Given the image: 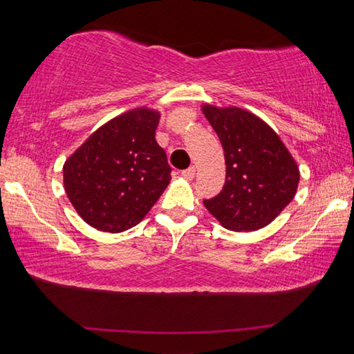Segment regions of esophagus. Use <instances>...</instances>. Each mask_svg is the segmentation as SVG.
Wrapping results in <instances>:
<instances>
[{"label": "esophagus", "mask_w": 354, "mask_h": 354, "mask_svg": "<svg viewBox=\"0 0 354 354\" xmlns=\"http://www.w3.org/2000/svg\"><path fill=\"white\" fill-rule=\"evenodd\" d=\"M181 176L185 179H194L195 176V167H189V169H185L181 171Z\"/></svg>", "instance_id": "1"}]
</instances>
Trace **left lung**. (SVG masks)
<instances>
[{
    "label": "left lung",
    "instance_id": "obj_1",
    "mask_svg": "<svg viewBox=\"0 0 354 354\" xmlns=\"http://www.w3.org/2000/svg\"><path fill=\"white\" fill-rule=\"evenodd\" d=\"M225 151L226 181L205 207L231 231H256L278 217L297 194L299 170L279 136L241 107L203 106Z\"/></svg>",
    "mask_w": 354,
    "mask_h": 354
}]
</instances>
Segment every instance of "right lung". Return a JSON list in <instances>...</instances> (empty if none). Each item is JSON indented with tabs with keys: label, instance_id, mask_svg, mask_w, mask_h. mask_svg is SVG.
I'll return each mask as SVG.
<instances>
[{
	"label": "right lung",
	"instance_id": "right-lung-1",
	"mask_svg": "<svg viewBox=\"0 0 354 354\" xmlns=\"http://www.w3.org/2000/svg\"><path fill=\"white\" fill-rule=\"evenodd\" d=\"M160 113L137 107L98 128L64 164V187L80 217L106 232L140 223L170 183L154 136Z\"/></svg>",
	"mask_w": 354,
	"mask_h": 354
}]
</instances>
